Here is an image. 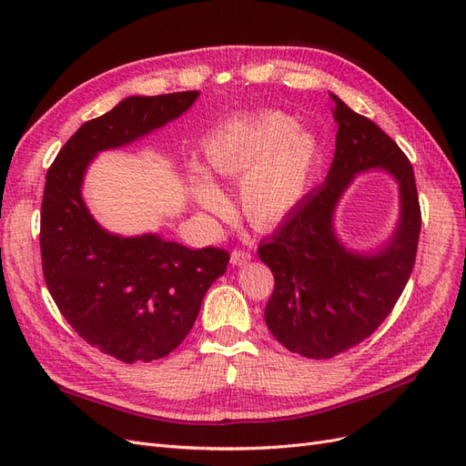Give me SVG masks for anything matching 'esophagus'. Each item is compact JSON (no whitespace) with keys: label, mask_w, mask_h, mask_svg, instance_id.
<instances>
[{"label":"esophagus","mask_w":466,"mask_h":466,"mask_svg":"<svg viewBox=\"0 0 466 466\" xmlns=\"http://www.w3.org/2000/svg\"><path fill=\"white\" fill-rule=\"evenodd\" d=\"M250 252L248 250H243V248H235L231 252V264L235 266H241V264H247L250 260Z\"/></svg>","instance_id":"1"}]
</instances>
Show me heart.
I'll return each instance as SVG.
<instances>
[{
  "instance_id": "heart-1",
  "label": "heart",
  "mask_w": 466,
  "mask_h": 466,
  "mask_svg": "<svg viewBox=\"0 0 466 466\" xmlns=\"http://www.w3.org/2000/svg\"><path fill=\"white\" fill-rule=\"evenodd\" d=\"M204 155L209 171L225 177L243 175L238 198L248 219L274 225L303 198L319 144L284 112H264L225 124L208 137ZM194 196L206 209L223 202L219 188L198 165H194Z\"/></svg>"
}]
</instances>
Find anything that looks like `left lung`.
Masks as SVG:
<instances>
[{"instance_id":"8db88e82","label":"left lung","mask_w":466,"mask_h":466,"mask_svg":"<svg viewBox=\"0 0 466 466\" xmlns=\"http://www.w3.org/2000/svg\"><path fill=\"white\" fill-rule=\"evenodd\" d=\"M332 96L336 151L324 185L262 241L258 258L274 274L264 320L293 354L329 360L361 344L383 322L412 274L421 211L412 165L379 126ZM383 167L401 188V219L373 256L346 249L333 233V208L358 172Z\"/></svg>"}]
</instances>
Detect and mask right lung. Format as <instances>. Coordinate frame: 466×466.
Masks as SVG:
<instances>
[{"label": "right lung", "mask_w": 466, "mask_h": 466, "mask_svg": "<svg viewBox=\"0 0 466 466\" xmlns=\"http://www.w3.org/2000/svg\"><path fill=\"white\" fill-rule=\"evenodd\" d=\"M198 91L128 96L86 122L46 173L40 255L46 288L83 340L124 363L161 360L185 340L206 291L225 274L229 252L192 250L159 235L105 231L81 198L86 168L98 151L161 128L188 110Z\"/></svg>", "instance_id": "obj_1"}]
</instances>
